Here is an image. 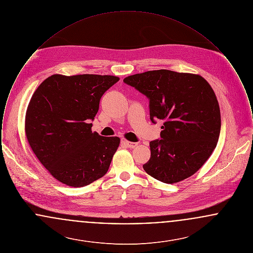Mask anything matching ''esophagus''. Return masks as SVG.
<instances>
[{
  "label": "esophagus",
  "instance_id": "obj_1",
  "mask_svg": "<svg viewBox=\"0 0 253 253\" xmlns=\"http://www.w3.org/2000/svg\"><path fill=\"white\" fill-rule=\"evenodd\" d=\"M121 142H122V144L127 146L128 148H134L135 146H137V143H136V142H130V141L125 140V139H122V140H121Z\"/></svg>",
  "mask_w": 253,
  "mask_h": 253
}]
</instances>
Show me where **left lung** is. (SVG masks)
<instances>
[{
    "mask_svg": "<svg viewBox=\"0 0 253 253\" xmlns=\"http://www.w3.org/2000/svg\"><path fill=\"white\" fill-rule=\"evenodd\" d=\"M123 83L149 99L150 120L163 121L160 138L150 142L145 171L157 180H184L203 166L216 147L221 115L216 96L199 75L161 69L135 74Z\"/></svg>",
    "mask_w": 253,
    "mask_h": 253,
    "instance_id": "obj_1",
    "label": "left lung"
}]
</instances>
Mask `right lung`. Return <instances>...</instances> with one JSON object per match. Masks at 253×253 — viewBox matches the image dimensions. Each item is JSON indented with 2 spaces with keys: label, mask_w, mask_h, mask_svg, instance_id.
Segmentation results:
<instances>
[{
  "label": "right lung",
  "mask_w": 253,
  "mask_h": 253,
  "mask_svg": "<svg viewBox=\"0 0 253 253\" xmlns=\"http://www.w3.org/2000/svg\"><path fill=\"white\" fill-rule=\"evenodd\" d=\"M120 78L53 75L31 97L25 116L29 145L44 168L70 187L102 177L121 139L92 132L101 96Z\"/></svg>",
  "instance_id": "add662e5"
}]
</instances>
